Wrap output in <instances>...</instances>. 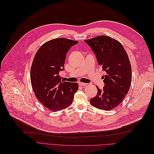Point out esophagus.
<instances>
[{"mask_svg":"<svg viewBox=\"0 0 154 154\" xmlns=\"http://www.w3.org/2000/svg\"><path fill=\"white\" fill-rule=\"evenodd\" d=\"M78 84L81 87H85V86L87 85V83H78Z\"/></svg>","mask_w":154,"mask_h":154,"instance_id":"obj_1","label":"esophagus"}]
</instances>
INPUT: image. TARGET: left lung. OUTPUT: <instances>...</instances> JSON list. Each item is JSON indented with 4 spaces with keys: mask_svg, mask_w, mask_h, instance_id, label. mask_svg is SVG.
<instances>
[{
    "mask_svg": "<svg viewBox=\"0 0 154 154\" xmlns=\"http://www.w3.org/2000/svg\"><path fill=\"white\" fill-rule=\"evenodd\" d=\"M85 42L96 54L97 63L105 71V86L97 88V95L91 99L92 106L111 110L122 103L130 89L132 81V68L128 54L119 41L101 35Z\"/></svg>",
    "mask_w": 154,
    "mask_h": 154,
    "instance_id": "left-lung-1",
    "label": "left lung"
}]
</instances>
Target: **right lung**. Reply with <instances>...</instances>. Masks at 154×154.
Listing matches in <instances>:
<instances>
[{"label": "right lung", "mask_w": 154, "mask_h": 154, "mask_svg": "<svg viewBox=\"0 0 154 154\" xmlns=\"http://www.w3.org/2000/svg\"><path fill=\"white\" fill-rule=\"evenodd\" d=\"M78 41L59 38L44 44L35 54L31 68V82L36 98L46 108L57 112L72 104L78 83L63 82L58 75L63 69L67 53Z\"/></svg>", "instance_id": "right-lung-1"}]
</instances>
